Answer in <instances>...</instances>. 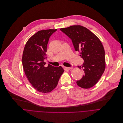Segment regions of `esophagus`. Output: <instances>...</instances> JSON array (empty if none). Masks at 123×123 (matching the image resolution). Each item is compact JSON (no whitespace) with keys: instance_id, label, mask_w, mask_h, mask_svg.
Here are the masks:
<instances>
[{"instance_id":"1","label":"esophagus","mask_w":123,"mask_h":123,"mask_svg":"<svg viewBox=\"0 0 123 123\" xmlns=\"http://www.w3.org/2000/svg\"><path fill=\"white\" fill-rule=\"evenodd\" d=\"M65 69H68V70H72V69H73V67H65Z\"/></svg>"}]
</instances>
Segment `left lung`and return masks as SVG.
<instances>
[{
  "label": "left lung",
  "instance_id": "8db88e82",
  "mask_svg": "<svg viewBox=\"0 0 123 123\" xmlns=\"http://www.w3.org/2000/svg\"><path fill=\"white\" fill-rule=\"evenodd\" d=\"M71 39L75 50L84 61L78 66L84 71L82 79L77 81L84 89L93 87L101 78L106 67L105 50L99 39L86 28L74 25L60 29Z\"/></svg>",
  "mask_w": 123,
  "mask_h": 123
}]
</instances>
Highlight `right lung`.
<instances>
[{
  "label": "right lung",
  "mask_w": 123,
  "mask_h": 123,
  "mask_svg": "<svg viewBox=\"0 0 123 123\" xmlns=\"http://www.w3.org/2000/svg\"><path fill=\"white\" fill-rule=\"evenodd\" d=\"M57 30L38 31L32 35L25 46L22 65L25 74L32 87L39 92H51L58 85L64 70L61 66L44 65L47 43L50 36Z\"/></svg>",
  "instance_id": "1"
}]
</instances>
